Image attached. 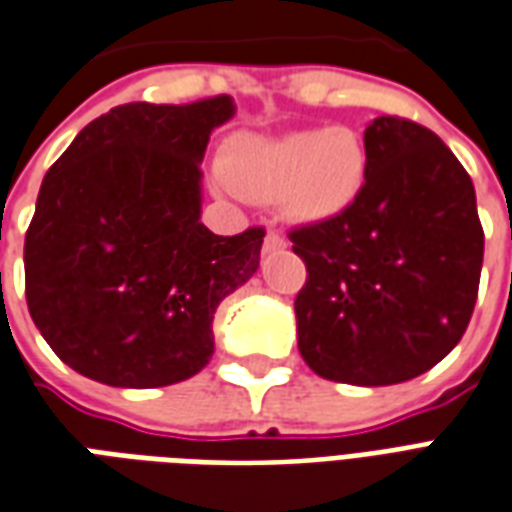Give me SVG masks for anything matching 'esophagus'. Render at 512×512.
I'll return each mask as SVG.
<instances>
[{
    "label": "esophagus",
    "mask_w": 512,
    "mask_h": 512,
    "mask_svg": "<svg viewBox=\"0 0 512 512\" xmlns=\"http://www.w3.org/2000/svg\"><path fill=\"white\" fill-rule=\"evenodd\" d=\"M285 246H287L285 238L279 236L276 230H268L266 241H263V249H266V252H274V249H285Z\"/></svg>",
    "instance_id": "34e87169"
}]
</instances>
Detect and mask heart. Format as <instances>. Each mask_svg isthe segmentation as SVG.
I'll list each match as a JSON object with an SVG mask.
<instances>
[{
    "instance_id": "obj_1",
    "label": "heart",
    "mask_w": 512,
    "mask_h": 512,
    "mask_svg": "<svg viewBox=\"0 0 512 512\" xmlns=\"http://www.w3.org/2000/svg\"><path fill=\"white\" fill-rule=\"evenodd\" d=\"M222 170L244 198L279 200L282 214L295 225H325L361 200L369 146L347 124L279 138H238L230 143Z\"/></svg>"
}]
</instances>
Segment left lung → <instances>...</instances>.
I'll return each instance as SVG.
<instances>
[{"mask_svg": "<svg viewBox=\"0 0 512 512\" xmlns=\"http://www.w3.org/2000/svg\"><path fill=\"white\" fill-rule=\"evenodd\" d=\"M369 179L344 217L290 230L306 263L298 350L314 374L396 385L429 372L464 336L483 268L475 187L426 127L377 116Z\"/></svg>", "mask_w": 512, "mask_h": 512, "instance_id": "8db88e82", "label": "left lung"}]
</instances>
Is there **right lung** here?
<instances>
[{
    "label": "right lung",
    "instance_id": "obj_1",
    "mask_svg": "<svg viewBox=\"0 0 512 512\" xmlns=\"http://www.w3.org/2000/svg\"><path fill=\"white\" fill-rule=\"evenodd\" d=\"M233 111L225 94L119 105L45 173L24 241L26 304L83 377L162 388L214 355V312L255 274L266 236H214L200 222L208 135Z\"/></svg>",
    "mask_w": 512,
    "mask_h": 512
}]
</instances>
